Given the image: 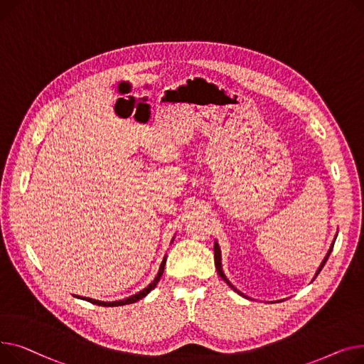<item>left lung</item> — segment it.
I'll return each instance as SVG.
<instances>
[{
  "label": "left lung",
  "mask_w": 364,
  "mask_h": 364,
  "mask_svg": "<svg viewBox=\"0 0 364 364\" xmlns=\"http://www.w3.org/2000/svg\"><path fill=\"white\" fill-rule=\"evenodd\" d=\"M335 240H336V237H335ZM335 240H333V242L331 244V248L328 250V254L325 255V259H323V262L320 263V266H318V269L316 270V274H314V277L313 279H316V276L320 273V270L323 269V266H325V263L328 262V259H329V255H331V252H332V248H333V244H335ZM215 264H216V269H218V273H219V276L222 277V279L235 291V292H238L240 295H242L244 296V294L240 291V289H237L235 288L230 282H229V279L226 277V274H225V272H223V267H222V251H220V247H219V244H218V241H215ZM247 296V295H245Z\"/></svg>",
  "instance_id": "obj_1"
}]
</instances>
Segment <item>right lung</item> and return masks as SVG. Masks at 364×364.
<instances>
[{"label": "right lung", "mask_w": 364, "mask_h": 364, "mask_svg": "<svg viewBox=\"0 0 364 364\" xmlns=\"http://www.w3.org/2000/svg\"><path fill=\"white\" fill-rule=\"evenodd\" d=\"M173 240H175V237H173ZM173 240H172V242H173ZM167 255H164V259H163V262H161V264H160V269H159V273H157V276L154 277V281L149 284L146 288H144L142 291H139L138 294H134V295H131V296H127V298H124V300H119V301H98V300H94V298H88V296H77V298H80V300H85V301H90V303H92V304H97V306H102V307H119V306H124V304H132V303H136V301H139V300H142V298L145 296V295H148L149 292H151L154 288H156V285L159 284V281H160V277H161V274H163V272H164V264H166V259Z\"/></svg>", "instance_id": "1"}]
</instances>
